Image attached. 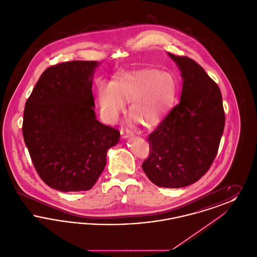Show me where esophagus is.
Listing matches in <instances>:
<instances>
[{
    "instance_id": "1",
    "label": "esophagus",
    "mask_w": 257,
    "mask_h": 257,
    "mask_svg": "<svg viewBox=\"0 0 257 257\" xmlns=\"http://www.w3.org/2000/svg\"><path fill=\"white\" fill-rule=\"evenodd\" d=\"M120 133H121V136H122L123 139H127L128 137H132L133 136V132H131L130 130H128V129H121L120 130Z\"/></svg>"
}]
</instances>
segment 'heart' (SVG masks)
<instances>
[{
	"label": "heart",
	"instance_id": "heart-1",
	"mask_svg": "<svg viewBox=\"0 0 257 257\" xmlns=\"http://www.w3.org/2000/svg\"><path fill=\"white\" fill-rule=\"evenodd\" d=\"M176 82L169 72L147 68L116 74L110 84L97 86L99 107L106 121L116 122L130 102L129 113L144 126H154L171 109Z\"/></svg>",
	"mask_w": 257,
	"mask_h": 257
}]
</instances>
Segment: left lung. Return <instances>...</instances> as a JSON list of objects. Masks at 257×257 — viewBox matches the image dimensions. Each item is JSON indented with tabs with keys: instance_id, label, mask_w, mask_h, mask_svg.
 <instances>
[{
	"instance_id": "left-lung-1",
	"label": "left lung",
	"mask_w": 257,
	"mask_h": 257,
	"mask_svg": "<svg viewBox=\"0 0 257 257\" xmlns=\"http://www.w3.org/2000/svg\"><path fill=\"white\" fill-rule=\"evenodd\" d=\"M169 56L183 79L180 102L148 136L149 155L142 164L152 183L182 188L199 180L217 156L225 115L220 87L196 61Z\"/></svg>"
}]
</instances>
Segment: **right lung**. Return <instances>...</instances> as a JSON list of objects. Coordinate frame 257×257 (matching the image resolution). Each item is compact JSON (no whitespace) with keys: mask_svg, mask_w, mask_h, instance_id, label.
I'll use <instances>...</instances> for the list:
<instances>
[{"mask_svg":"<svg viewBox=\"0 0 257 257\" xmlns=\"http://www.w3.org/2000/svg\"><path fill=\"white\" fill-rule=\"evenodd\" d=\"M95 61L48 67L25 105L22 132L40 178L60 192L90 190L120 133L96 119L92 78Z\"/></svg>","mask_w":257,"mask_h":257,"instance_id":"1","label":"right lung"}]
</instances>
